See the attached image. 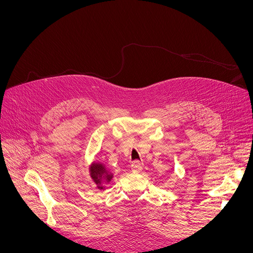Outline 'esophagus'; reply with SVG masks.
<instances>
[{"label":"esophagus","mask_w":253,"mask_h":253,"mask_svg":"<svg viewBox=\"0 0 253 253\" xmlns=\"http://www.w3.org/2000/svg\"><path fill=\"white\" fill-rule=\"evenodd\" d=\"M142 167H143V164L141 162H139V160H135V162L132 163L131 169L133 172H140L142 170Z\"/></svg>","instance_id":"34e87169"}]
</instances>
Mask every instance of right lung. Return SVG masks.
Listing matches in <instances>:
<instances>
[{
  "instance_id": "add662e5",
  "label": "right lung",
  "mask_w": 253,
  "mask_h": 253,
  "mask_svg": "<svg viewBox=\"0 0 253 253\" xmlns=\"http://www.w3.org/2000/svg\"><path fill=\"white\" fill-rule=\"evenodd\" d=\"M90 176L94 179L96 185H98V189H104L103 185L106 182L111 181L113 175L105 169L100 164H94L90 167Z\"/></svg>"
}]
</instances>
